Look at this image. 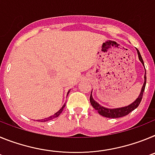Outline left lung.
<instances>
[{
  "label": "left lung",
  "instance_id": "8db88e82",
  "mask_svg": "<svg viewBox=\"0 0 155 155\" xmlns=\"http://www.w3.org/2000/svg\"><path fill=\"white\" fill-rule=\"evenodd\" d=\"M137 55L138 58H139V61L141 62V64H143V66L144 67V64H143V59H142L141 55L140 53L139 50L137 49ZM145 69V68H144ZM146 80H147V78H146V70H145V74H144V82H143V84L142 86L141 91L140 93L139 96L137 98V99L133 102L132 103L130 104V105H127V106H124V107L120 108H115V109H109V108L104 107L102 105H101L100 104H98V102H95L94 99L92 97V91H91V95H90V102H91L92 107L94 108L95 110H97L98 113H99L101 116H105V117H107V118H120V117H123V116H125L127 115H128L129 113H131L132 111H134V109H137L138 107V105H140V102H141L142 97H143V91L145 89V86H146Z\"/></svg>",
  "mask_w": 155,
  "mask_h": 155
}]
</instances>
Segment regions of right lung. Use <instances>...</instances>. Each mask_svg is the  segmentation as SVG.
I'll use <instances>...</instances> for the list:
<instances>
[{"label": "right lung", "instance_id": "1", "mask_svg": "<svg viewBox=\"0 0 155 155\" xmlns=\"http://www.w3.org/2000/svg\"><path fill=\"white\" fill-rule=\"evenodd\" d=\"M69 92H70V91H68V94H69ZM68 94H67V95H68ZM65 105H65V104H64V105L62 106V108H61V109H60V110H59V111H57V113H56L54 115H53V116H50V117H47V118L42 119V120H38V121H39V122H46V121H49V120H53V119H54V118H57V117H58V116H60V115H61V113H62L63 110H64V107H65Z\"/></svg>", "mask_w": 155, "mask_h": 155}]
</instances>
